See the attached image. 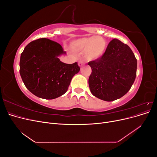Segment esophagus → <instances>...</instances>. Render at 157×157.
Instances as JSON below:
<instances>
[{"instance_id": "esophagus-1", "label": "esophagus", "mask_w": 157, "mask_h": 157, "mask_svg": "<svg viewBox=\"0 0 157 157\" xmlns=\"http://www.w3.org/2000/svg\"><path fill=\"white\" fill-rule=\"evenodd\" d=\"M84 65V63L82 61H78V65L79 67H82V66Z\"/></svg>"}]
</instances>
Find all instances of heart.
<instances>
[{
	"label": "heart",
	"mask_w": 157,
	"mask_h": 157,
	"mask_svg": "<svg viewBox=\"0 0 157 157\" xmlns=\"http://www.w3.org/2000/svg\"><path fill=\"white\" fill-rule=\"evenodd\" d=\"M107 47L105 39L100 36L84 37L73 40L71 48L75 52L84 50L86 59L94 61L99 59L103 55Z\"/></svg>",
	"instance_id": "b5f03b06"
}]
</instances>
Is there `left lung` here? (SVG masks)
Listing matches in <instances>:
<instances>
[{
  "mask_svg": "<svg viewBox=\"0 0 157 157\" xmlns=\"http://www.w3.org/2000/svg\"><path fill=\"white\" fill-rule=\"evenodd\" d=\"M92 73L88 79L95 97L112 101L129 91L136 77L137 59L127 44L117 39L109 42L100 58L90 61Z\"/></svg>",
  "mask_w": 157,
  "mask_h": 157,
  "instance_id": "left-lung-1",
  "label": "left lung"
}]
</instances>
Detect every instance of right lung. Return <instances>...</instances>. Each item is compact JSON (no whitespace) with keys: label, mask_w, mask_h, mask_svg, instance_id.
<instances>
[{"label":"right lung","mask_w":157,"mask_h":157,"mask_svg":"<svg viewBox=\"0 0 157 157\" xmlns=\"http://www.w3.org/2000/svg\"><path fill=\"white\" fill-rule=\"evenodd\" d=\"M65 54L58 42L44 38L28 44L20 61V73L25 87L42 99H53L63 95L80 71L77 62H61L59 56Z\"/></svg>","instance_id":"right-lung-1"}]
</instances>
